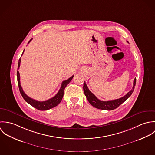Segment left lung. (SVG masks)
<instances>
[{"label":"left lung","instance_id":"obj_1","mask_svg":"<svg viewBox=\"0 0 155 155\" xmlns=\"http://www.w3.org/2000/svg\"><path fill=\"white\" fill-rule=\"evenodd\" d=\"M135 83H136V78L134 80V84H133V87L132 89L127 93L125 96L123 97L117 99L115 100H111V101H101L99 99H97L94 94H93L92 93L88 87L87 86L85 81L83 85V90L86 96V98L87 99L89 103L96 108L101 109V110H113L117 107H119L122 104H123L124 102L130 96L132 92H134L135 86Z\"/></svg>","mask_w":155,"mask_h":155}]
</instances>
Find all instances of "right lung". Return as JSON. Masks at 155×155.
I'll return each mask as SVG.
<instances>
[{
    "instance_id": "add662e5",
    "label": "right lung",
    "mask_w": 155,
    "mask_h": 155,
    "mask_svg": "<svg viewBox=\"0 0 155 155\" xmlns=\"http://www.w3.org/2000/svg\"><path fill=\"white\" fill-rule=\"evenodd\" d=\"M31 39L28 44L31 41ZM25 51V50H24ZM24 51L22 53V55L24 53ZM20 62H21V59H19L18 61V69H19V67L20 66ZM17 81H18V87H19V90L20 93L21 94V96H23V97L24 98V99L32 107H33L34 108L38 109V110H41V111H44V110H50L51 108H53L54 107H55L56 106L58 105L60 102L62 101L63 96V94H64V90L65 89V87H66V86L71 82V81L72 80V79L74 77V75H72L71 77H70L69 78H68L66 80H64L62 82V85H61V87L59 89V92L58 93L52 98L49 99L47 101H36L35 99H33L31 97H29L24 92L21 86V84H20V74L18 71H17Z\"/></svg>"
}]
</instances>
